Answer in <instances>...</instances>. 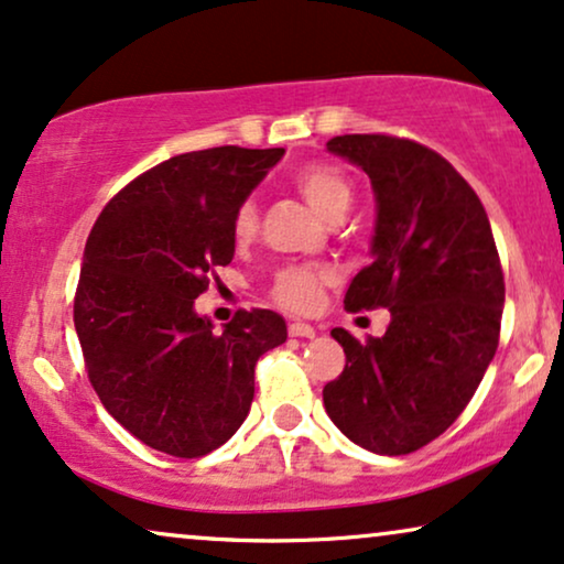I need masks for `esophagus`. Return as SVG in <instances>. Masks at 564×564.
I'll return each mask as SVG.
<instances>
[{
  "mask_svg": "<svg viewBox=\"0 0 564 564\" xmlns=\"http://www.w3.org/2000/svg\"><path fill=\"white\" fill-rule=\"evenodd\" d=\"M315 327L306 325V323H291L289 325V335H294V338H315Z\"/></svg>",
  "mask_w": 564,
  "mask_h": 564,
  "instance_id": "34e87169",
  "label": "esophagus"
}]
</instances>
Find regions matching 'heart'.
Segmentation results:
<instances>
[{"label":"heart","instance_id":"b5f03b06","mask_svg":"<svg viewBox=\"0 0 564 564\" xmlns=\"http://www.w3.org/2000/svg\"><path fill=\"white\" fill-rule=\"evenodd\" d=\"M294 187L299 189L306 203L317 216H323L330 224H338L346 216L354 203V184L338 166L330 163H310V166L299 169L294 176ZM260 229V213L254 199H245L239 208L234 210L231 218V234L237 245H249L258 237ZM330 281L327 270L294 265L278 270L273 278V289L270 294L281 306L294 312H310L315 310L323 294V286Z\"/></svg>","mask_w":564,"mask_h":564}]
</instances>
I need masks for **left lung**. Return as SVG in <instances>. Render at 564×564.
I'll return each instance as SVG.
<instances>
[{"label": "left lung", "instance_id": "1", "mask_svg": "<svg viewBox=\"0 0 564 564\" xmlns=\"http://www.w3.org/2000/svg\"><path fill=\"white\" fill-rule=\"evenodd\" d=\"M327 151L375 189L372 262L346 291V310L388 306L380 338L344 327L346 367L323 401L333 424L365 451L405 455L440 437L495 359L505 278L481 199L430 148L390 134H340Z\"/></svg>", "mask_w": 564, "mask_h": 564}]
</instances>
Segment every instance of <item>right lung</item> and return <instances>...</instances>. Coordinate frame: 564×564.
<instances>
[{
  "label": "right lung",
  "instance_id": "right-lung-1",
  "mask_svg": "<svg viewBox=\"0 0 564 564\" xmlns=\"http://www.w3.org/2000/svg\"><path fill=\"white\" fill-rule=\"evenodd\" d=\"M283 148L174 155L101 210L83 254L75 330L104 409L153 451L199 458L231 440L254 398V365L286 340L270 310L213 330L195 299L234 260L231 218ZM218 281V275H216Z\"/></svg>",
  "mask_w": 564,
  "mask_h": 564
}]
</instances>
